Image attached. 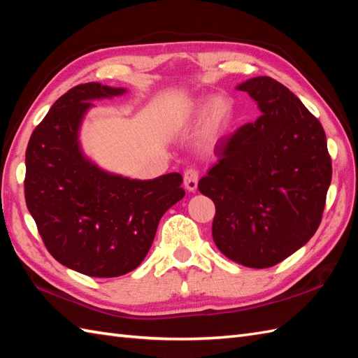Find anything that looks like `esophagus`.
I'll use <instances>...</instances> for the list:
<instances>
[{"label":"esophagus","instance_id":"1","mask_svg":"<svg viewBox=\"0 0 358 358\" xmlns=\"http://www.w3.org/2000/svg\"><path fill=\"white\" fill-rule=\"evenodd\" d=\"M185 187L189 192H195L198 187V172L194 168H189L185 172Z\"/></svg>","mask_w":358,"mask_h":358}]
</instances>
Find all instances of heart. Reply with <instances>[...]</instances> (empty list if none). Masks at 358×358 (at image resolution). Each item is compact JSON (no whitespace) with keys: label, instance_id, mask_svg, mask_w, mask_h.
Segmentation results:
<instances>
[{"label":"heart","instance_id":"obj_1","mask_svg":"<svg viewBox=\"0 0 358 358\" xmlns=\"http://www.w3.org/2000/svg\"><path fill=\"white\" fill-rule=\"evenodd\" d=\"M229 103L226 99H189L181 105V119L190 120L206 113V129L207 132L218 131L229 115Z\"/></svg>","mask_w":358,"mask_h":358}]
</instances>
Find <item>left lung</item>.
Returning a JSON list of instances; mask_svg holds the SVG:
<instances>
[{
  "label": "left lung",
  "instance_id": "left-lung-1",
  "mask_svg": "<svg viewBox=\"0 0 358 358\" xmlns=\"http://www.w3.org/2000/svg\"><path fill=\"white\" fill-rule=\"evenodd\" d=\"M261 110L222 138L218 162L198 182L215 203L212 236L229 259L267 268L303 247L325 209L332 166L320 122L268 76L236 87Z\"/></svg>",
  "mask_w": 358,
  "mask_h": 358
}]
</instances>
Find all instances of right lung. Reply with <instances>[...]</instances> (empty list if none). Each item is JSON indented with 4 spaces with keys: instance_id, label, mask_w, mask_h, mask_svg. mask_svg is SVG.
Instances as JSON below:
<instances>
[{
    "instance_id": "right-lung-1",
    "label": "right lung",
    "mask_w": 358,
    "mask_h": 358,
    "mask_svg": "<svg viewBox=\"0 0 358 358\" xmlns=\"http://www.w3.org/2000/svg\"><path fill=\"white\" fill-rule=\"evenodd\" d=\"M127 93L99 82L66 91L33 131L26 151V203L47 250L91 278L136 270L164 212L185 196L178 172L131 180L82 151L79 132L93 102Z\"/></svg>"
}]
</instances>
